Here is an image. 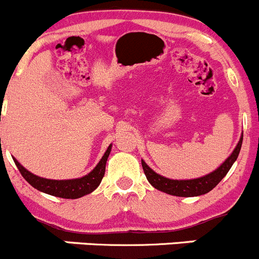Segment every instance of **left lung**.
Returning <instances> with one entry per match:
<instances>
[{"mask_svg": "<svg viewBox=\"0 0 259 259\" xmlns=\"http://www.w3.org/2000/svg\"><path fill=\"white\" fill-rule=\"evenodd\" d=\"M241 143H243V135H241L240 141H239L238 146L235 147L231 156L217 170L208 174V175L203 176V178L192 179V180H171V179L163 178V176L154 172L144 161H142V166H143L147 180L156 189L161 190L163 193H167V194L176 195V197H197V195H202L211 192L220 181L225 178V175L229 172L233 163L238 158L239 152H240L241 148Z\"/></svg>", "mask_w": 259, "mask_h": 259, "instance_id": "1", "label": "left lung"}]
</instances>
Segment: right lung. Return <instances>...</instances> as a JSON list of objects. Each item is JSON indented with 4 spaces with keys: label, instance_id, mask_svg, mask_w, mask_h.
<instances>
[{
    "label": "right lung",
    "instance_id": "obj_1",
    "mask_svg": "<svg viewBox=\"0 0 259 259\" xmlns=\"http://www.w3.org/2000/svg\"><path fill=\"white\" fill-rule=\"evenodd\" d=\"M110 152L111 146L108 147L106 153L103 154V157L101 158L98 165L93 168V171H91L88 175L83 176V178L72 179V180H50V179L39 178V176L33 175L28 170H25L15 158H14V162L20 171L21 176L35 189L47 193L50 195H55V197L76 199V198H80L92 193L101 184V181L105 176L106 162H107V158L110 156Z\"/></svg>",
    "mask_w": 259,
    "mask_h": 259
}]
</instances>
